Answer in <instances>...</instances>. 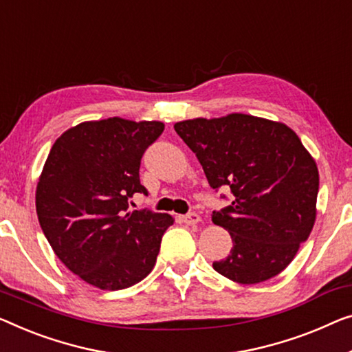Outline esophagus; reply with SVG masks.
<instances>
[{"instance_id": "obj_1", "label": "esophagus", "mask_w": 352, "mask_h": 352, "mask_svg": "<svg viewBox=\"0 0 352 352\" xmlns=\"http://www.w3.org/2000/svg\"><path fill=\"white\" fill-rule=\"evenodd\" d=\"M182 221L186 224V226H196L197 223H201V217L197 213H188L185 217H182Z\"/></svg>"}]
</instances>
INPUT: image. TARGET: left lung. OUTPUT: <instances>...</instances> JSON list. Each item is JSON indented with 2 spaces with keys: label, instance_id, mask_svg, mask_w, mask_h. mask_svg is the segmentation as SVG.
<instances>
[{
  "label": "left lung",
  "instance_id": "obj_1",
  "mask_svg": "<svg viewBox=\"0 0 352 352\" xmlns=\"http://www.w3.org/2000/svg\"><path fill=\"white\" fill-rule=\"evenodd\" d=\"M174 128L210 186H228L234 196L212 217L234 242L213 269L239 285L281 274L316 221L319 172L310 151L289 126L246 113L183 120Z\"/></svg>",
  "mask_w": 352,
  "mask_h": 352
}]
</instances>
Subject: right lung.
<instances>
[{
    "label": "right lung",
    "mask_w": 352,
    "mask_h": 352,
    "mask_svg": "<svg viewBox=\"0 0 352 352\" xmlns=\"http://www.w3.org/2000/svg\"><path fill=\"white\" fill-rule=\"evenodd\" d=\"M161 122L112 117L83 122L55 140L36 186V212L47 240L72 274L94 287L118 291L153 270L167 213L129 210L146 194L139 169Z\"/></svg>",
    "instance_id": "1"
}]
</instances>
